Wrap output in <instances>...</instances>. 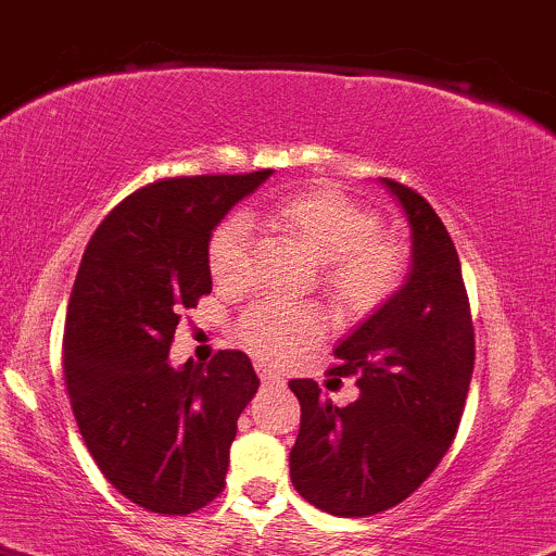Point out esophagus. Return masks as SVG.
<instances>
[{
    "label": "esophagus",
    "instance_id": "34e87169",
    "mask_svg": "<svg viewBox=\"0 0 556 556\" xmlns=\"http://www.w3.org/2000/svg\"><path fill=\"white\" fill-rule=\"evenodd\" d=\"M256 371H260V377H262V382H265V386H270V388H283V377L280 375H276V371H270L267 369V366H256Z\"/></svg>",
    "mask_w": 556,
    "mask_h": 556
}]
</instances>
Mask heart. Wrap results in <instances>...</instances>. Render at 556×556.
<instances>
[{"instance_id": "b5f03b06", "label": "heart", "mask_w": 556, "mask_h": 556, "mask_svg": "<svg viewBox=\"0 0 556 556\" xmlns=\"http://www.w3.org/2000/svg\"><path fill=\"white\" fill-rule=\"evenodd\" d=\"M265 225L286 232L318 260L320 289L342 313L366 318L382 311L409 276V251L399 238L380 230V216L345 192L318 187L278 200ZM205 267L222 289L245 280V225L227 216L211 230ZM240 342L262 362L283 364L318 342L326 316L316 305L256 302L238 318Z\"/></svg>"}]
</instances>
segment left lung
<instances>
[{
	"mask_svg": "<svg viewBox=\"0 0 556 556\" xmlns=\"http://www.w3.org/2000/svg\"><path fill=\"white\" fill-rule=\"evenodd\" d=\"M412 227L404 289L334 351L329 375L362 396L334 406L316 380H291L300 433L291 482L334 517H371L420 488L455 442L473 375V324L460 256L422 194L382 179Z\"/></svg>",
	"mask_w": 556,
	"mask_h": 556,
	"instance_id": "8db88e82",
	"label": "left lung"
}]
</instances>
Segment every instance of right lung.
Wrapping results in <instances>:
<instances>
[{"instance_id":"right-lung-1","label":"right lung","mask_w":556,"mask_h":556,"mask_svg":"<svg viewBox=\"0 0 556 556\" xmlns=\"http://www.w3.org/2000/svg\"><path fill=\"white\" fill-rule=\"evenodd\" d=\"M273 170L176 176L114 205L85 249L64 331V380L96 466L130 503L187 517L225 490L249 356L168 364L181 313L211 294L205 243Z\"/></svg>"}]
</instances>
